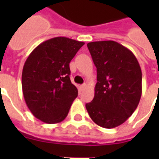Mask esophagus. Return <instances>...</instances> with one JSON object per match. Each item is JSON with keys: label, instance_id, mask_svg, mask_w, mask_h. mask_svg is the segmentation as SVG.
Masks as SVG:
<instances>
[{"label": "esophagus", "instance_id": "34e87169", "mask_svg": "<svg viewBox=\"0 0 159 159\" xmlns=\"http://www.w3.org/2000/svg\"><path fill=\"white\" fill-rule=\"evenodd\" d=\"M87 87V84H82V85H81V86H80V89L81 90H83L85 88V87Z\"/></svg>", "mask_w": 159, "mask_h": 159}]
</instances>
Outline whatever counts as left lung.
I'll list each match as a JSON object with an SVG mask.
<instances>
[{
    "label": "left lung",
    "instance_id": "8db88e82",
    "mask_svg": "<svg viewBox=\"0 0 159 159\" xmlns=\"http://www.w3.org/2000/svg\"><path fill=\"white\" fill-rule=\"evenodd\" d=\"M87 48L97 67V82L86 108L97 125L115 128L127 120L140 101V66L134 53L116 41L91 42Z\"/></svg>",
    "mask_w": 159,
    "mask_h": 159
}]
</instances>
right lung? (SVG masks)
<instances>
[{"label": "right lung", "instance_id": "obj_1", "mask_svg": "<svg viewBox=\"0 0 159 159\" xmlns=\"http://www.w3.org/2000/svg\"><path fill=\"white\" fill-rule=\"evenodd\" d=\"M84 43L56 37L41 43L27 57L22 72L24 98L31 113L44 123L63 120L77 97L69 63Z\"/></svg>", "mask_w": 159, "mask_h": 159}]
</instances>
